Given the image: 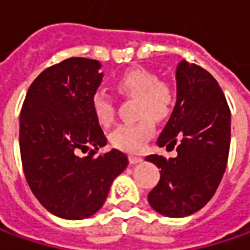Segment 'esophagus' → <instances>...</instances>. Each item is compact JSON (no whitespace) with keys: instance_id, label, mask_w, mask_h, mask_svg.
Masks as SVG:
<instances>
[{"instance_id":"34e87169","label":"esophagus","mask_w":250,"mask_h":250,"mask_svg":"<svg viewBox=\"0 0 250 250\" xmlns=\"http://www.w3.org/2000/svg\"><path fill=\"white\" fill-rule=\"evenodd\" d=\"M142 157H139V156H135V154H130L129 156V163L130 164H138V163H140L142 161Z\"/></svg>"}]
</instances>
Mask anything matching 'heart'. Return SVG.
I'll return each mask as SVG.
<instances>
[{"label": "heart", "instance_id": "1", "mask_svg": "<svg viewBox=\"0 0 250 250\" xmlns=\"http://www.w3.org/2000/svg\"><path fill=\"white\" fill-rule=\"evenodd\" d=\"M115 89L128 97H136V114L140 120L135 124H124L110 135L111 145L115 149L138 153L153 136L156 120H164L174 107V89L167 81L146 68H132L115 79ZM91 110L103 126H110L115 118V105L108 94L96 91L91 96Z\"/></svg>", "mask_w": 250, "mask_h": 250}]
</instances>
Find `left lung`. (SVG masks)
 I'll return each mask as SVG.
<instances>
[{
    "label": "left lung",
    "mask_w": 250,
    "mask_h": 250,
    "mask_svg": "<svg viewBox=\"0 0 250 250\" xmlns=\"http://www.w3.org/2000/svg\"><path fill=\"white\" fill-rule=\"evenodd\" d=\"M231 142V111L217 81L196 63L182 60L177 68V104L157 145L177 157H146L160 171L149 203L167 217L196 213L216 193L226 172Z\"/></svg>",
    "instance_id": "obj_1"
}]
</instances>
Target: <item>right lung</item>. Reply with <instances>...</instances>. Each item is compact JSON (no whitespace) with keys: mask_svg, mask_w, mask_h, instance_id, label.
<instances>
[{"mask_svg":"<svg viewBox=\"0 0 250 250\" xmlns=\"http://www.w3.org/2000/svg\"><path fill=\"white\" fill-rule=\"evenodd\" d=\"M100 66L97 60L73 57L45 68L30 84L21 110L26 181L50 213L66 220L94 214L128 166L120 150L97 153L107 143L91 110V96L103 79Z\"/></svg>","mask_w":250,"mask_h":250,"instance_id":"right-lung-1","label":"right lung"}]
</instances>
